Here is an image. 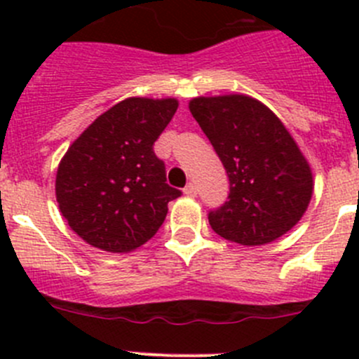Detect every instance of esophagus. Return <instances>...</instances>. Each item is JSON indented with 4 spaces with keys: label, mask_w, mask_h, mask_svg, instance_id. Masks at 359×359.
Here are the masks:
<instances>
[{
    "label": "esophagus",
    "mask_w": 359,
    "mask_h": 359,
    "mask_svg": "<svg viewBox=\"0 0 359 359\" xmlns=\"http://www.w3.org/2000/svg\"><path fill=\"white\" fill-rule=\"evenodd\" d=\"M184 193L187 194V196H191V198H194L198 194V187H196V184L194 182H189L187 184L186 187H184Z\"/></svg>",
    "instance_id": "1"
}]
</instances>
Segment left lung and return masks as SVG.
Instances as JSON below:
<instances>
[{"mask_svg":"<svg viewBox=\"0 0 359 359\" xmlns=\"http://www.w3.org/2000/svg\"><path fill=\"white\" fill-rule=\"evenodd\" d=\"M189 109L229 177L227 201L208 213L212 229L247 247L283 236L313 196V173L283 123L247 95L198 97Z\"/></svg>","mask_w":359,"mask_h":359,"instance_id":"8db88e82","label":"left lung"}]
</instances>
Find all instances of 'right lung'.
<instances>
[{
    "instance_id": "right-lung-1",
    "label": "right lung",
    "mask_w": 359,
    "mask_h": 359,
    "mask_svg": "<svg viewBox=\"0 0 359 359\" xmlns=\"http://www.w3.org/2000/svg\"><path fill=\"white\" fill-rule=\"evenodd\" d=\"M175 99L132 97L100 114L57 170L59 208L92 247L125 253L149 241L180 191L166 184L154 142L175 114Z\"/></svg>"
}]
</instances>
